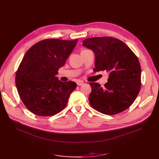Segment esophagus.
I'll return each instance as SVG.
<instances>
[{"label": "esophagus", "mask_w": 159, "mask_h": 159, "mask_svg": "<svg viewBox=\"0 0 159 159\" xmlns=\"http://www.w3.org/2000/svg\"><path fill=\"white\" fill-rule=\"evenodd\" d=\"M77 86H82L83 84H84V82H83L82 81H80V80H79L77 82Z\"/></svg>", "instance_id": "esophagus-1"}]
</instances>
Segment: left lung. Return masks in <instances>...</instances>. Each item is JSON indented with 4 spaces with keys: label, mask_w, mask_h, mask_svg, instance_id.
Instances as JSON below:
<instances>
[{
    "label": "left lung",
    "mask_w": 159,
    "mask_h": 159,
    "mask_svg": "<svg viewBox=\"0 0 159 159\" xmlns=\"http://www.w3.org/2000/svg\"><path fill=\"white\" fill-rule=\"evenodd\" d=\"M82 45L94 52L93 71L109 72L104 87L96 82L89 84L91 106L105 115H115L128 109L141 86V68L137 56L122 41L113 37L89 38L83 40Z\"/></svg>",
    "instance_id": "obj_1"
}]
</instances>
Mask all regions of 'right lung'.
Here are the masks:
<instances>
[{
	"label": "right lung",
	"instance_id": "add662e5",
	"mask_svg": "<svg viewBox=\"0 0 159 159\" xmlns=\"http://www.w3.org/2000/svg\"><path fill=\"white\" fill-rule=\"evenodd\" d=\"M78 39H45L31 46L16 73L15 84L28 110L49 116L61 111L77 87L72 81L62 82L55 75L65 64Z\"/></svg>",
	"mask_w": 159,
	"mask_h": 159
}]
</instances>
